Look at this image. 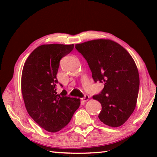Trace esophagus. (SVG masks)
Returning a JSON list of instances; mask_svg holds the SVG:
<instances>
[{"label": "esophagus", "mask_w": 157, "mask_h": 157, "mask_svg": "<svg viewBox=\"0 0 157 157\" xmlns=\"http://www.w3.org/2000/svg\"><path fill=\"white\" fill-rule=\"evenodd\" d=\"M89 98H90V96H89L88 95H85V96H84V97L82 98V101L86 102V101H88Z\"/></svg>", "instance_id": "obj_1"}]
</instances>
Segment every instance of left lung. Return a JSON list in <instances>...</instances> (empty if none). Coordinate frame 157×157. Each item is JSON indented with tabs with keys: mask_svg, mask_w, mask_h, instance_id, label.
Segmentation results:
<instances>
[{
	"mask_svg": "<svg viewBox=\"0 0 157 157\" xmlns=\"http://www.w3.org/2000/svg\"><path fill=\"white\" fill-rule=\"evenodd\" d=\"M87 61L95 83H104L99 94L93 96L102 106L100 120L110 127L123 125L134 112L140 78L132 56L110 40L99 39L75 44Z\"/></svg>",
	"mask_w": 157,
	"mask_h": 157,
	"instance_id": "1",
	"label": "left lung"
}]
</instances>
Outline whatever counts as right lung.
<instances>
[{"label": "right lung", "instance_id": "add662e5", "mask_svg": "<svg viewBox=\"0 0 157 157\" xmlns=\"http://www.w3.org/2000/svg\"><path fill=\"white\" fill-rule=\"evenodd\" d=\"M73 47L74 44L40 46L29 55L23 68L21 92L25 108L34 121L49 132H56L67 125L80 105L79 98L66 96L65 90L60 94L56 92L60 61Z\"/></svg>", "mask_w": 157, "mask_h": 157}]
</instances>
